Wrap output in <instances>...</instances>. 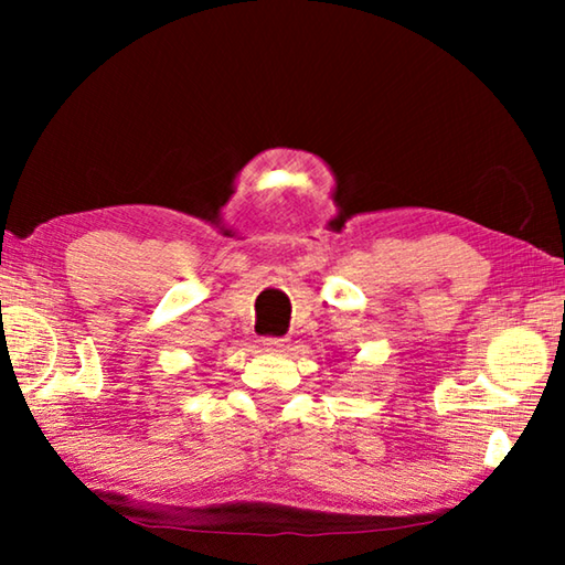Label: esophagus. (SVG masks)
I'll list each match as a JSON object with an SVG mask.
<instances>
[{
    "label": "esophagus",
    "instance_id": "esophagus-1",
    "mask_svg": "<svg viewBox=\"0 0 565 565\" xmlns=\"http://www.w3.org/2000/svg\"><path fill=\"white\" fill-rule=\"evenodd\" d=\"M262 347L266 351H281L286 347V339H281V337H264L262 339Z\"/></svg>",
    "mask_w": 565,
    "mask_h": 565
}]
</instances>
